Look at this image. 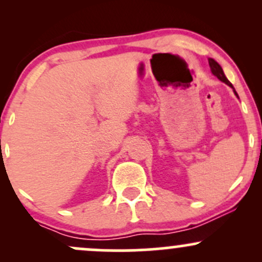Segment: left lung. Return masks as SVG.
Segmentation results:
<instances>
[{
    "mask_svg": "<svg viewBox=\"0 0 262 262\" xmlns=\"http://www.w3.org/2000/svg\"><path fill=\"white\" fill-rule=\"evenodd\" d=\"M208 62H209V68H210V71H212V74L214 75L215 77H218V79L221 80L222 82L227 83L228 86L231 87V89H233L234 93H235V96L237 97V93H236V91H235V89H234L233 85H231V83H230V81L228 80L227 76H225V75H224V71H223V69H222V66L219 65L218 62L215 61L214 59H212V58L208 59Z\"/></svg>",
    "mask_w": 262,
    "mask_h": 262,
    "instance_id": "obj_1",
    "label": "left lung"
}]
</instances>
